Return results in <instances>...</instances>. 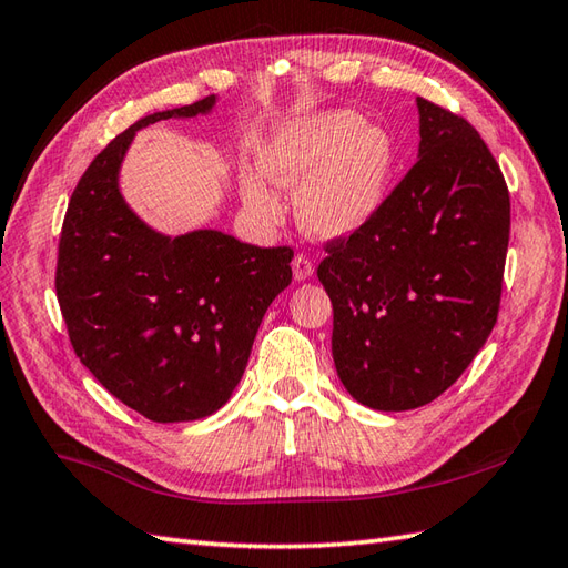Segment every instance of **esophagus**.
I'll use <instances>...</instances> for the list:
<instances>
[{
  "instance_id": "34e87169",
  "label": "esophagus",
  "mask_w": 568,
  "mask_h": 568,
  "mask_svg": "<svg viewBox=\"0 0 568 568\" xmlns=\"http://www.w3.org/2000/svg\"><path fill=\"white\" fill-rule=\"evenodd\" d=\"M315 273V265H312L310 256H305V253H297V256L293 258V275L295 281H307V277Z\"/></svg>"
}]
</instances>
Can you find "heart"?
<instances>
[{
	"label": "heart",
	"instance_id": "heart-1",
	"mask_svg": "<svg viewBox=\"0 0 568 568\" xmlns=\"http://www.w3.org/2000/svg\"><path fill=\"white\" fill-rule=\"evenodd\" d=\"M273 185L300 190L297 214L320 236L364 226L385 200L393 175V141L352 110L300 116L281 126L261 155ZM251 210L277 220L281 202L258 175L244 178Z\"/></svg>",
	"mask_w": 568,
	"mask_h": 568
}]
</instances>
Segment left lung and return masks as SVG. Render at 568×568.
<instances>
[{"label": "left lung", "mask_w": 568, "mask_h": 568, "mask_svg": "<svg viewBox=\"0 0 568 568\" xmlns=\"http://www.w3.org/2000/svg\"><path fill=\"white\" fill-rule=\"evenodd\" d=\"M419 159L348 236L324 244L317 277L334 307L332 354L361 405L432 403L496 327L510 195L464 116L417 98Z\"/></svg>", "instance_id": "1"}]
</instances>
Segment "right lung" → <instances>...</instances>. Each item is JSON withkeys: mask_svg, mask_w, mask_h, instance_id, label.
<instances>
[{"mask_svg": "<svg viewBox=\"0 0 568 568\" xmlns=\"http://www.w3.org/2000/svg\"><path fill=\"white\" fill-rule=\"evenodd\" d=\"M216 98L139 119L98 153L68 202L55 295L70 344L116 400L153 422L216 413L239 385L261 320L293 281L291 246L214 229L153 232L119 192L136 131L207 114Z\"/></svg>", "mask_w": 568, "mask_h": 568, "instance_id": "obj_1", "label": "right lung"}]
</instances>
